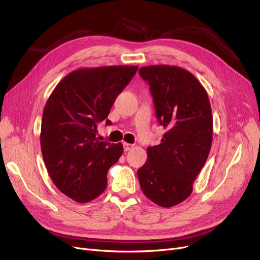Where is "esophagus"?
I'll return each mask as SVG.
<instances>
[{
	"label": "esophagus",
	"instance_id": "1",
	"mask_svg": "<svg viewBox=\"0 0 260 260\" xmlns=\"http://www.w3.org/2000/svg\"><path fill=\"white\" fill-rule=\"evenodd\" d=\"M133 147V144H130V143H123V149H124V152H128V151H130V149Z\"/></svg>",
	"mask_w": 260,
	"mask_h": 260
}]
</instances>
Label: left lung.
I'll use <instances>...</instances> for the list:
<instances>
[{
	"label": "left lung",
	"instance_id": "8db88e82",
	"mask_svg": "<svg viewBox=\"0 0 260 260\" xmlns=\"http://www.w3.org/2000/svg\"><path fill=\"white\" fill-rule=\"evenodd\" d=\"M148 83L156 117L166 132L159 145L147 148V160L138 170L141 188L161 207L186 200L205 165L212 142L208 95L199 80L177 66L139 69Z\"/></svg>",
	"mask_w": 260,
	"mask_h": 260
}]
</instances>
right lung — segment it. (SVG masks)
<instances>
[{
    "label": "right lung",
    "instance_id": "1",
    "mask_svg": "<svg viewBox=\"0 0 260 260\" xmlns=\"http://www.w3.org/2000/svg\"><path fill=\"white\" fill-rule=\"evenodd\" d=\"M138 66L82 68L68 74L46 102L41 124V151L49 175L68 198L86 203L105 191L107 171L122 154L121 143L96 137L116 98Z\"/></svg>",
    "mask_w": 260,
    "mask_h": 260
}]
</instances>
